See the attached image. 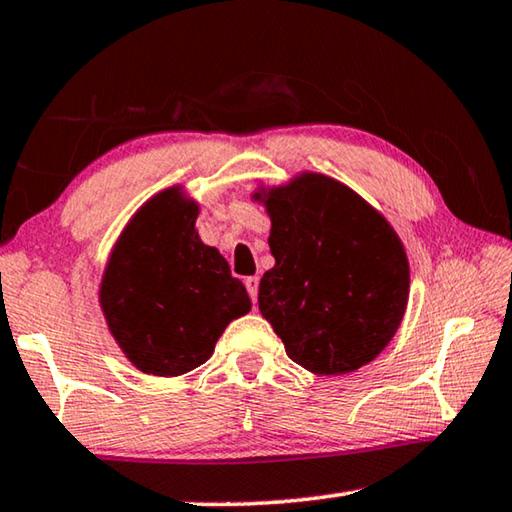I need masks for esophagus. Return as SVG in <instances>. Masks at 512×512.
Segmentation results:
<instances>
[{
    "label": "esophagus",
    "instance_id": "1",
    "mask_svg": "<svg viewBox=\"0 0 512 512\" xmlns=\"http://www.w3.org/2000/svg\"><path fill=\"white\" fill-rule=\"evenodd\" d=\"M246 289H248V296L253 298V302L257 300V291H259V277L257 275H250V277H246Z\"/></svg>",
    "mask_w": 512,
    "mask_h": 512
}]
</instances>
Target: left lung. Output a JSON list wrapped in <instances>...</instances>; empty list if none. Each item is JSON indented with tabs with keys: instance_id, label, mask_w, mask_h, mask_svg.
Here are the masks:
<instances>
[{
	"instance_id": "left-lung-1",
	"label": "left lung",
	"mask_w": 512,
	"mask_h": 512,
	"mask_svg": "<svg viewBox=\"0 0 512 512\" xmlns=\"http://www.w3.org/2000/svg\"><path fill=\"white\" fill-rule=\"evenodd\" d=\"M253 201L271 219L275 266L259 311L289 359L314 375L366 366L393 341L409 302V257L386 216L341 180L302 171Z\"/></svg>"
}]
</instances>
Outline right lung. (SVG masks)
<instances>
[{
  "label": "right lung",
  "instance_id": "obj_1",
  "mask_svg": "<svg viewBox=\"0 0 512 512\" xmlns=\"http://www.w3.org/2000/svg\"><path fill=\"white\" fill-rule=\"evenodd\" d=\"M198 203L183 185L162 189L121 230L103 268L99 305L112 339L137 370L178 377L212 357L246 287L196 232Z\"/></svg>",
  "mask_w": 512,
  "mask_h": 512
}]
</instances>
